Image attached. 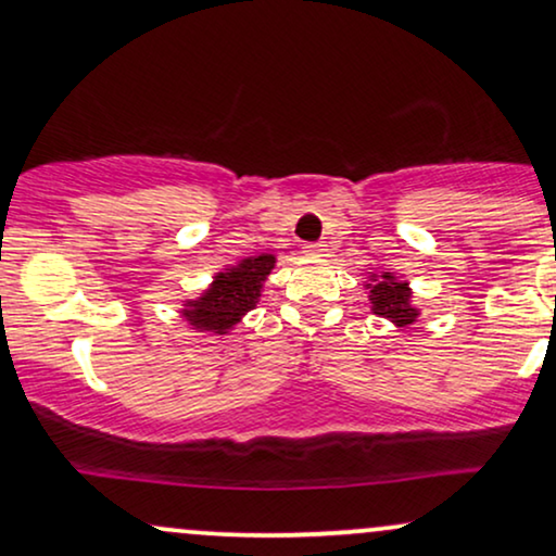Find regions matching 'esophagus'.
I'll return each instance as SVG.
<instances>
[{
  "instance_id": "34e87169",
  "label": "esophagus",
  "mask_w": 556,
  "mask_h": 556,
  "mask_svg": "<svg viewBox=\"0 0 556 556\" xmlns=\"http://www.w3.org/2000/svg\"><path fill=\"white\" fill-rule=\"evenodd\" d=\"M302 251H305L307 256H323V254H326V245H323V243H305V245H302Z\"/></svg>"
}]
</instances>
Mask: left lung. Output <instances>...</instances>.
I'll use <instances>...</instances> for the list:
<instances>
[{"label": "left lung", "mask_w": 556, "mask_h": 556, "mask_svg": "<svg viewBox=\"0 0 556 556\" xmlns=\"http://www.w3.org/2000/svg\"><path fill=\"white\" fill-rule=\"evenodd\" d=\"M371 313L379 318H388L395 328H407L418 320L420 311L413 305V290L407 279H400L395 271L369 274L367 285Z\"/></svg>", "instance_id": "8db88e82"}]
</instances>
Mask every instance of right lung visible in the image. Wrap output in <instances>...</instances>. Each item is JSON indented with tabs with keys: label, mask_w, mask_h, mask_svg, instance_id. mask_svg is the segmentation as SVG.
Segmentation results:
<instances>
[{
	"label": "right lung",
	"mask_w": 556,
	"mask_h": 556,
	"mask_svg": "<svg viewBox=\"0 0 556 556\" xmlns=\"http://www.w3.org/2000/svg\"><path fill=\"white\" fill-rule=\"evenodd\" d=\"M274 266H277V256L256 254L226 266L223 271H215L207 290H202L192 300L181 302V320L194 333H230L243 320V315L258 305L264 282Z\"/></svg>",
	"instance_id": "add662e5"
}]
</instances>
